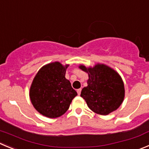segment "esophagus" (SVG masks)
I'll list each match as a JSON object with an SVG mask.
<instances>
[{"label":"esophagus","instance_id":"obj_1","mask_svg":"<svg viewBox=\"0 0 149 149\" xmlns=\"http://www.w3.org/2000/svg\"><path fill=\"white\" fill-rule=\"evenodd\" d=\"M81 89H78L77 90V93H78V95H80V94H81Z\"/></svg>","mask_w":149,"mask_h":149}]
</instances>
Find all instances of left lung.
<instances>
[{"label":"left lung","instance_id":"obj_1","mask_svg":"<svg viewBox=\"0 0 149 149\" xmlns=\"http://www.w3.org/2000/svg\"><path fill=\"white\" fill-rule=\"evenodd\" d=\"M79 68L89 76L87 86L81 93L88 107L102 115L116 110L125 95L124 84L120 75L104 64H97L93 68L80 65Z\"/></svg>","mask_w":149,"mask_h":149}]
</instances>
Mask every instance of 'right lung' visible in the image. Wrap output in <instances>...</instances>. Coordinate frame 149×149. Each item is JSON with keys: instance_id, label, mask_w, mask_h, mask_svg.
I'll use <instances>...</instances> for the list:
<instances>
[{"instance_id": "obj_1", "label": "right lung", "mask_w": 149, "mask_h": 149, "mask_svg": "<svg viewBox=\"0 0 149 149\" xmlns=\"http://www.w3.org/2000/svg\"><path fill=\"white\" fill-rule=\"evenodd\" d=\"M68 65L55 62L43 66L31 86L29 96L40 114L50 118H58L69 109L77 93L65 78Z\"/></svg>"}]
</instances>
